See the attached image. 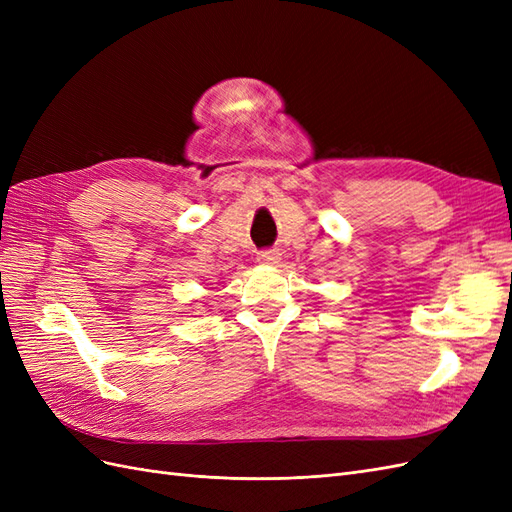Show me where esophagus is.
Here are the masks:
<instances>
[{"mask_svg": "<svg viewBox=\"0 0 512 512\" xmlns=\"http://www.w3.org/2000/svg\"><path fill=\"white\" fill-rule=\"evenodd\" d=\"M277 258H280V254H277V250H262V252H258V260L265 262V265H271V262H277Z\"/></svg>", "mask_w": 512, "mask_h": 512, "instance_id": "obj_1", "label": "esophagus"}]
</instances>
